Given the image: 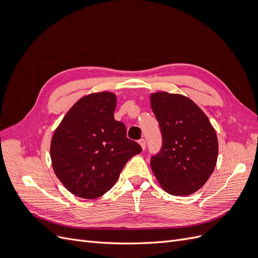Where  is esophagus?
<instances>
[{
  "mask_svg": "<svg viewBox=\"0 0 258 258\" xmlns=\"http://www.w3.org/2000/svg\"><path fill=\"white\" fill-rule=\"evenodd\" d=\"M139 144L141 145V147L143 148V150H145V147H146V142H145V140H144V139L139 140Z\"/></svg>",
  "mask_w": 258,
  "mask_h": 258,
  "instance_id": "esophagus-1",
  "label": "esophagus"
}]
</instances>
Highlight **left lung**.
Wrapping results in <instances>:
<instances>
[{"label":"left lung","instance_id":"obj_1","mask_svg":"<svg viewBox=\"0 0 258 258\" xmlns=\"http://www.w3.org/2000/svg\"><path fill=\"white\" fill-rule=\"evenodd\" d=\"M151 106L159 122L162 146L151 168L166 191L187 196L206 184L216 166L218 142L207 115L182 95L155 92Z\"/></svg>","mask_w":258,"mask_h":258}]
</instances>
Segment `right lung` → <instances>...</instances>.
<instances>
[{"label":"right lung","mask_w":258,"mask_h":258,"mask_svg":"<svg viewBox=\"0 0 258 258\" xmlns=\"http://www.w3.org/2000/svg\"><path fill=\"white\" fill-rule=\"evenodd\" d=\"M112 92L83 97L54 130L50 158L54 174L77 197L95 199L110 190L127 161L142 147L127 138L126 126L114 118Z\"/></svg>","instance_id":"1"}]
</instances>
